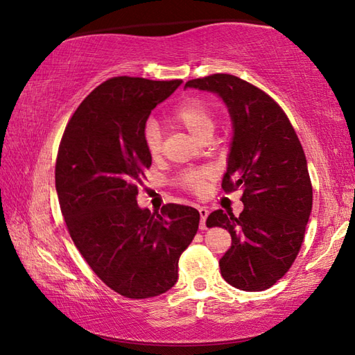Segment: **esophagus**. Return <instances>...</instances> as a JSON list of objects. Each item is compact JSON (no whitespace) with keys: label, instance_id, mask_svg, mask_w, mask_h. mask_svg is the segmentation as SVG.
<instances>
[{"label":"esophagus","instance_id":"obj_1","mask_svg":"<svg viewBox=\"0 0 355 355\" xmlns=\"http://www.w3.org/2000/svg\"><path fill=\"white\" fill-rule=\"evenodd\" d=\"M198 212H200V229H205L206 227V218L207 215H209V211L206 209V207H198Z\"/></svg>","mask_w":355,"mask_h":355}]
</instances>
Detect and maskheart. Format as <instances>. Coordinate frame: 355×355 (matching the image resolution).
<instances>
[{
  "mask_svg": "<svg viewBox=\"0 0 355 355\" xmlns=\"http://www.w3.org/2000/svg\"><path fill=\"white\" fill-rule=\"evenodd\" d=\"M169 120L184 128L198 141L205 140V138H212L215 124H217L214 109L207 103L197 98L180 104L178 107L172 110ZM144 143L150 157L157 158L162 152V129L157 123H148V126L144 129ZM207 177H209L207 169L189 171L183 175V183L192 191H201L205 187Z\"/></svg>",
  "mask_w": 355,
  "mask_h": 355,
  "instance_id": "heart-1",
  "label": "heart"
}]
</instances>
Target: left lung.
I'll return each mask as SVG.
<instances>
[{
  "label": "left lung",
  "instance_id": "obj_1",
  "mask_svg": "<svg viewBox=\"0 0 355 355\" xmlns=\"http://www.w3.org/2000/svg\"><path fill=\"white\" fill-rule=\"evenodd\" d=\"M186 87L218 95L232 123L221 186L226 192L240 187L245 209L239 217L217 209L206 220L232 237L220 272L241 291L268 289L294 263L312 209L300 140L279 104L239 76L215 73L187 81Z\"/></svg>",
  "mask_w": 355,
  "mask_h": 355
}]
</instances>
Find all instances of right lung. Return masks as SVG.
Wrapping results in <instances>:
<instances>
[{"label": "right lung", "mask_w": 355, "mask_h": 355, "mask_svg": "<svg viewBox=\"0 0 355 355\" xmlns=\"http://www.w3.org/2000/svg\"><path fill=\"white\" fill-rule=\"evenodd\" d=\"M182 80L115 76L90 92L66 126L55 186L69 234L94 272L115 293L149 298L178 280V260L196 237L200 214L137 203V183L152 157L146 121Z\"/></svg>", "instance_id": "right-lung-1"}]
</instances>
